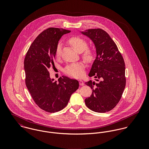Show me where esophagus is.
Listing matches in <instances>:
<instances>
[{
  "label": "esophagus",
  "mask_w": 149,
  "mask_h": 149,
  "mask_svg": "<svg viewBox=\"0 0 149 149\" xmlns=\"http://www.w3.org/2000/svg\"><path fill=\"white\" fill-rule=\"evenodd\" d=\"M79 84L80 85H84V83L83 81H82L81 80H79Z\"/></svg>",
  "instance_id": "34e87169"
}]
</instances>
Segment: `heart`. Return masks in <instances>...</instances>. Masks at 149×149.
<instances>
[{"instance_id":"obj_1","label":"heart","mask_w":149,"mask_h":149,"mask_svg":"<svg viewBox=\"0 0 149 149\" xmlns=\"http://www.w3.org/2000/svg\"><path fill=\"white\" fill-rule=\"evenodd\" d=\"M70 45L78 53L83 52L82 57L86 63H91L95 58L94 52L90 49H86L88 44L84 40L80 37H73L69 40ZM61 43H58L56 47V57H58L61 54ZM84 65L81 62L74 63L67 65L64 72L66 74L76 78L82 77L84 74Z\"/></svg>"}]
</instances>
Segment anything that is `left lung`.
<instances>
[{
	"label": "left lung",
	"mask_w": 149,
	"mask_h": 149,
	"mask_svg": "<svg viewBox=\"0 0 149 149\" xmlns=\"http://www.w3.org/2000/svg\"><path fill=\"white\" fill-rule=\"evenodd\" d=\"M80 32L95 45L96 57L88 76H94L99 81L85 83L92 89L91 96L85 99V104L96 112H106L117 105L125 88V61L116 45L104 30L93 29Z\"/></svg>",
	"instance_id": "1"
}]
</instances>
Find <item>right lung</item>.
I'll return each mask as SVG.
<instances>
[{"label":"right lung","instance_id":"right-lung-1","mask_svg":"<svg viewBox=\"0 0 149 149\" xmlns=\"http://www.w3.org/2000/svg\"><path fill=\"white\" fill-rule=\"evenodd\" d=\"M70 31L50 27L40 34L30 46L24 61L26 86L35 103L48 112L61 111L79 86L77 80L62 76L58 83L50 77L56 47L61 37Z\"/></svg>","mask_w":149,"mask_h":149}]
</instances>
